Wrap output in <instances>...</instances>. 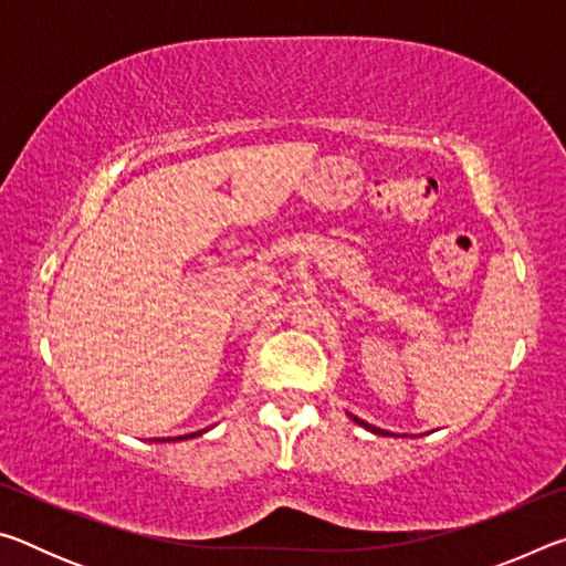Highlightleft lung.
I'll list each match as a JSON object with an SVG mask.
<instances>
[{
	"label": "left lung",
	"instance_id": "obj_1",
	"mask_svg": "<svg viewBox=\"0 0 566 566\" xmlns=\"http://www.w3.org/2000/svg\"><path fill=\"white\" fill-rule=\"evenodd\" d=\"M347 417H349L352 421H357L359 427H364V429H367V432H371V434H389V432H385V429H379V427H371V424H367V421H364V419H359V417L349 415V411H347Z\"/></svg>",
	"mask_w": 566,
	"mask_h": 566
}]
</instances>
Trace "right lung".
Listing matches in <instances>:
<instances>
[{"label":"right lung","mask_w":566,"mask_h":566,"mask_svg":"<svg viewBox=\"0 0 566 566\" xmlns=\"http://www.w3.org/2000/svg\"><path fill=\"white\" fill-rule=\"evenodd\" d=\"M207 432V429H199V432H191V434H185V437H167V439H157V442H181V439H195V437H202Z\"/></svg>","instance_id":"obj_1"}]
</instances>
